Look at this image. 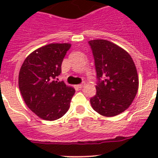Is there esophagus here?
I'll list each match as a JSON object with an SVG mask.
<instances>
[{"label": "esophagus", "instance_id": "esophagus-1", "mask_svg": "<svg viewBox=\"0 0 158 158\" xmlns=\"http://www.w3.org/2000/svg\"><path fill=\"white\" fill-rule=\"evenodd\" d=\"M84 85H85V84H81V85H78L77 86L78 89H82V88L84 87Z\"/></svg>", "mask_w": 158, "mask_h": 158}]
</instances>
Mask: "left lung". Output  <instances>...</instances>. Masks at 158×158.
I'll return each mask as SVG.
<instances>
[{
  "label": "left lung",
  "instance_id": "left-lung-1",
  "mask_svg": "<svg viewBox=\"0 0 158 158\" xmlns=\"http://www.w3.org/2000/svg\"><path fill=\"white\" fill-rule=\"evenodd\" d=\"M95 60L96 94L90 99L100 115L112 117L126 111L136 96L139 76L133 59L124 49L104 40L89 41Z\"/></svg>",
  "mask_w": 158,
  "mask_h": 158
}]
</instances>
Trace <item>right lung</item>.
<instances>
[{"label": "right lung", "instance_id": "right-lung-1", "mask_svg": "<svg viewBox=\"0 0 158 158\" xmlns=\"http://www.w3.org/2000/svg\"><path fill=\"white\" fill-rule=\"evenodd\" d=\"M70 43H51L38 48L24 60L19 73V88L25 104L48 121L63 116L75 89L58 81L62 61Z\"/></svg>", "mask_w": 158, "mask_h": 158}]
</instances>
